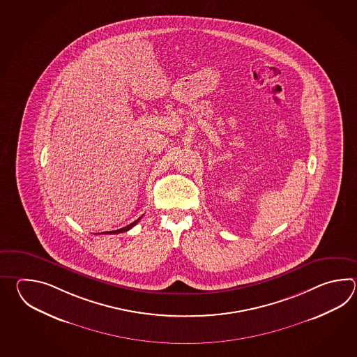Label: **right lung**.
I'll return each mask as SVG.
<instances>
[{
	"mask_svg": "<svg viewBox=\"0 0 357 357\" xmlns=\"http://www.w3.org/2000/svg\"><path fill=\"white\" fill-rule=\"evenodd\" d=\"M140 218H142V217H140ZM140 218H137V220H135V222H132L131 225H129V226H126V227L120 228V229H116V231H109V232H107V234H111V235H112V234H121V232H126V231H129L130 228L134 227V226L137 225V222L140 220Z\"/></svg>",
	"mask_w": 357,
	"mask_h": 357,
	"instance_id": "1",
	"label": "right lung"
}]
</instances>
